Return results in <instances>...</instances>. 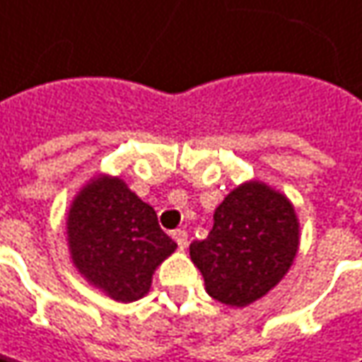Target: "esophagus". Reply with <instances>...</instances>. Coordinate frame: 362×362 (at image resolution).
I'll list each match as a JSON object with an SVG mask.
<instances>
[{"mask_svg": "<svg viewBox=\"0 0 362 362\" xmlns=\"http://www.w3.org/2000/svg\"><path fill=\"white\" fill-rule=\"evenodd\" d=\"M172 238L176 240V244H178L180 250H184V247L188 245V233H186L184 229H176V231L172 233Z\"/></svg>", "mask_w": 362, "mask_h": 362, "instance_id": "obj_1", "label": "esophagus"}]
</instances>
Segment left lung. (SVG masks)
Instances as JSON below:
<instances>
[{"label": "left lung", "instance_id": "8db88e82", "mask_svg": "<svg viewBox=\"0 0 362 362\" xmlns=\"http://www.w3.org/2000/svg\"><path fill=\"white\" fill-rule=\"evenodd\" d=\"M206 240L190 244L206 293L245 308L276 287L299 250V219L285 194L264 182H244L215 209Z\"/></svg>", "mask_w": 362, "mask_h": 362}]
</instances>
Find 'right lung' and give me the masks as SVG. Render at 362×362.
I'll use <instances>...</instances> for the list:
<instances>
[{"label":"right lung","mask_w":362,"mask_h":362,"mask_svg":"<svg viewBox=\"0 0 362 362\" xmlns=\"http://www.w3.org/2000/svg\"><path fill=\"white\" fill-rule=\"evenodd\" d=\"M67 242L79 274L122 303L147 295L156 268L176 250L153 206L120 178L104 174L88 182L71 202Z\"/></svg>","instance_id":"add662e5"}]
</instances>
